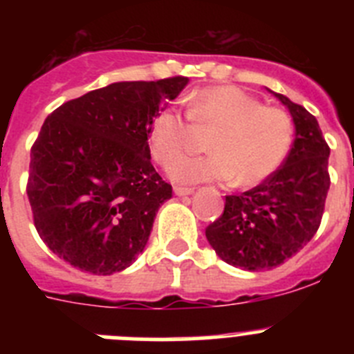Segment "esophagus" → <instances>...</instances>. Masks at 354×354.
Wrapping results in <instances>:
<instances>
[{
	"label": "esophagus",
	"instance_id": "esophagus-1",
	"mask_svg": "<svg viewBox=\"0 0 354 354\" xmlns=\"http://www.w3.org/2000/svg\"><path fill=\"white\" fill-rule=\"evenodd\" d=\"M195 192L193 187H184V186H174V193L177 196H186V195H192Z\"/></svg>",
	"mask_w": 354,
	"mask_h": 354
}]
</instances>
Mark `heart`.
Returning a JSON list of instances; mask_svg holds the SVG:
<instances>
[{
	"instance_id": "obj_1",
	"label": "heart",
	"mask_w": 354,
	"mask_h": 354,
	"mask_svg": "<svg viewBox=\"0 0 354 354\" xmlns=\"http://www.w3.org/2000/svg\"><path fill=\"white\" fill-rule=\"evenodd\" d=\"M187 118L199 129L216 131L208 144L211 155L171 165L170 175L179 183H227L237 177L241 186H255L280 168L292 145L289 115L262 106L237 86L200 90L189 102ZM189 121L174 108H162L152 117L149 147L161 167H168L187 149L194 126Z\"/></svg>"
}]
</instances>
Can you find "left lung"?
I'll return each mask as SVG.
<instances>
[{"mask_svg": "<svg viewBox=\"0 0 354 354\" xmlns=\"http://www.w3.org/2000/svg\"><path fill=\"white\" fill-rule=\"evenodd\" d=\"M296 136L283 165L262 184L225 198L223 214L205 228L218 257L241 270H273L317 232L324 212L330 147L314 115L282 93Z\"/></svg>", "mask_w": 354, "mask_h": 354, "instance_id": "1", "label": "left lung"}]
</instances>
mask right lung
Masks as SVG:
<instances>
[{
    "label": "right lung",
    "mask_w": 354,
    "mask_h": 354,
    "mask_svg": "<svg viewBox=\"0 0 354 354\" xmlns=\"http://www.w3.org/2000/svg\"><path fill=\"white\" fill-rule=\"evenodd\" d=\"M187 77L120 81L56 108L31 147L26 193L40 239L92 274L136 261L171 186L150 162L149 126Z\"/></svg>",
    "instance_id": "1"
}]
</instances>
